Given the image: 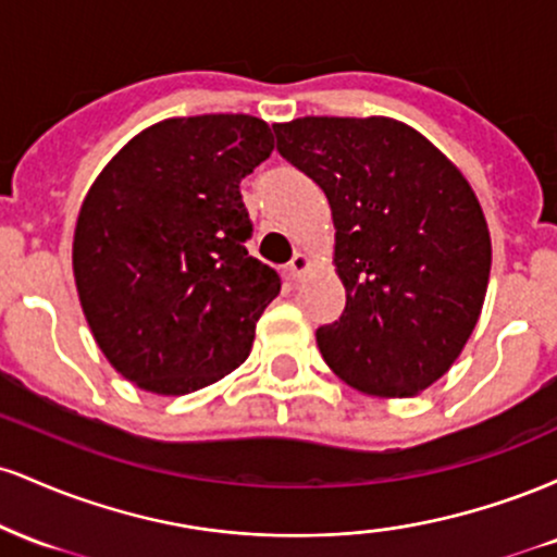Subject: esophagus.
I'll return each mask as SVG.
<instances>
[{"instance_id":"obj_1","label":"esophagus","mask_w":557,"mask_h":557,"mask_svg":"<svg viewBox=\"0 0 557 557\" xmlns=\"http://www.w3.org/2000/svg\"><path fill=\"white\" fill-rule=\"evenodd\" d=\"M309 270H311V259L306 257V253H296L290 264H287V277L296 280V283H298V280L304 277V274Z\"/></svg>"}]
</instances>
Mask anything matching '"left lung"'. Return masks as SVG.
Listing matches in <instances>:
<instances>
[{
	"label": "left lung",
	"mask_w": 557,
	"mask_h": 557,
	"mask_svg": "<svg viewBox=\"0 0 557 557\" xmlns=\"http://www.w3.org/2000/svg\"><path fill=\"white\" fill-rule=\"evenodd\" d=\"M277 151L324 190L345 287L322 359L374 398H413L461 356L487 296L492 240L463 172L400 120L274 123Z\"/></svg>",
	"instance_id": "left-lung-1"
}]
</instances>
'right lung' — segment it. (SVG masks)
Here are the masks:
<instances>
[{"label": "right lung", "instance_id": "add662e5", "mask_svg": "<svg viewBox=\"0 0 557 557\" xmlns=\"http://www.w3.org/2000/svg\"><path fill=\"white\" fill-rule=\"evenodd\" d=\"M251 114L170 117L96 175L73 235V277L101 354L157 395L212 385L248 359L277 272L248 257L240 181L272 154Z\"/></svg>", "mask_w": 557, "mask_h": 557}]
</instances>
